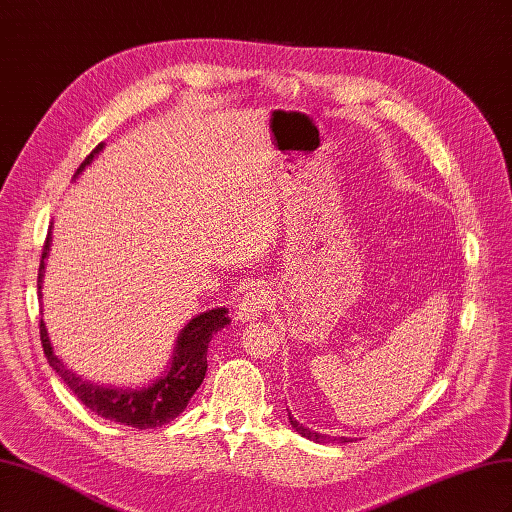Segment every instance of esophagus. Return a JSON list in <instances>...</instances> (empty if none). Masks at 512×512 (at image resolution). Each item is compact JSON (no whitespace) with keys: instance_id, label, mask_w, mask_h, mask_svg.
<instances>
[{"instance_id":"esophagus-1","label":"esophagus","mask_w":512,"mask_h":512,"mask_svg":"<svg viewBox=\"0 0 512 512\" xmlns=\"http://www.w3.org/2000/svg\"><path fill=\"white\" fill-rule=\"evenodd\" d=\"M267 292L262 288H252L250 292L245 294L241 299L237 312H235V320L237 322H256L262 316V309L267 305Z\"/></svg>"}]
</instances>
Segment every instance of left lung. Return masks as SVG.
I'll use <instances>...</instances> for the list:
<instances>
[{"label":"left lung","mask_w":512,"mask_h":512,"mask_svg":"<svg viewBox=\"0 0 512 512\" xmlns=\"http://www.w3.org/2000/svg\"><path fill=\"white\" fill-rule=\"evenodd\" d=\"M288 421H290V425H292V429L297 431V433H301L303 438H307V440H312V442H318V444H322V442H337V444H344V442H352V438H329L327 433H318V431H312L309 427H305V425H301L297 418H292V414L288 412Z\"/></svg>","instance_id":"obj_1"}]
</instances>
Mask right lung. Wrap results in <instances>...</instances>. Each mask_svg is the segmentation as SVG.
<instances>
[{
  "instance_id": "obj_1",
  "label": "right lung",
  "mask_w": 512,
  "mask_h": 512,
  "mask_svg": "<svg viewBox=\"0 0 512 512\" xmlns=\"http://www.w3.org/2000/svg\"><path fill=\"white\" fill-rule=\"evenodd\" d=\"M104 149V143H100L94 151L89 153L85 162L76 168L74 179L79 177L85 166L98 158V153ZM53 228V224H51ZM51 228L44 241L42 260L38 269V297L42 299V280L46 269V258H49L51 250ZM226 324H230L228 309L226 307H213L207 312L196 314L181 333L177 335L175 350L170 361L166 363L164 374L153 380L149 386H141V389H117V386H102L96 382H89L74 374L72 369L64 365V361L55 354L49 333H46V324L40 320V339L44 356L49 365L57 371L59 378L68 384V389L81 399L91 412H96L108 421H115L121 425H130L136 429H156L177 418L192 395L198 391V386L203 384L207 374V348L211 337L222 331Z\"/></svg>"
}]
</instances>
